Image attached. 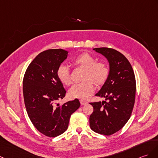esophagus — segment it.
I'll list each match as a JSON object with an SVG mask.
<instances>
[{"mask_svg": "<svg viewBox=\"0 0 158 158\" xmlns=\"http://www.w3.org/2000/svg\"><path fill=\"white\" fill-rule=\"evenodd\" d=\"M80 103L81 105H85L87 104V102H86L85 100H80Z\"/></svg>", "mask_w": 158, "mask_h": 158, "instance_id": "obj_1", "label": "esophagus"}]
</instances>
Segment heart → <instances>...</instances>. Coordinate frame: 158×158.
I'll use <instances>...</instances> for the list:
<instances>
[{"label":"heart","mask_w":158,"mask_h":158,"mask_svg":"<svg viewBox=\"0 0 158 158\" xmlns=\"http://www.w3.org/2000/svg\"><path fill=\"white\" fill-rule=\"evenodd\" d=\"M73 63L85 69L82 82L73 85L69 91L71 98L85 100L94 91V81L96 85L104 84L108 79L110 69L103 62H96V59L89 53H82L74 58ZM56 75L60 82L65 85L71 83V72L67 65L60 64L57 69Z\"/></svg>","instance_id":"heart-1"}]
</instances>
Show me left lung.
I'll return each instance as SVG.
<instances>
[{
  "mask_svg": "<svg viewBox=\"0 0 158 158\" xmlns=\"http://www.w3.org/2000/svg\"><path fill=\"white\" fill-rule=\"evenodd\" d=\"M94 50L107 58L110 74L96 94L105 100L90 103L94 112L89 116V125L96 133L108 136L120 130L129 120L135 104L136 81L131 64L123 54L110 48Z\"/></svg>",
  "mask_w": 158,
  "mask_h": 158,
  "instance_id": "obj_1",
  "label": "left lung"
}]
</instances>
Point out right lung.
<instances>
[{
    "mask_svg": "<svg viewBox=\"0 0 158 158\" xmlns=\"http://www.w3.org/2000/svg\"><path fill=\"white\" fill-rule=\"evenodd\" d=\"M68 52L50 49L40 53L32 60L23 80L25 108L29 119L39 132L55 137L67 131L72 114L80 106L78 99L60 106L66 90L58 79L57 69L66 58Z\"/></svg>",
    "mask_w": 158,
    "mask_h": 158,
    "instance_id": "1",
    "label": "right lung"
}]
</instances>
